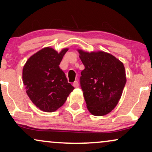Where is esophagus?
Listing matches in <instances>:
<instances>
[{
	"mask_svg": "<svg viewBox=\"0 0 152 152\" xmlns=\"http://www.w3.org/2000/svg\"><path fill=\"white\" fill-rule=\"evenodd\" d=\"M78 82L77 81H74V83H73V86H74L75 88H78Z\"/></svg>",
	"mask_w": 152,
	"mask_h": 152,
	"instance_id": "1",
	"label": "esophagus"
}]
</instances>
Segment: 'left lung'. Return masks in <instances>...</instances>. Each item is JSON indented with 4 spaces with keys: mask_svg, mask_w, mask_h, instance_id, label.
<instances>
[{
    "mask_svg": "<svg viewBox=\"0 0 152 152\" xmlns=\"http://www.w3.org/2000/svg\"><path fill=\"white\" fill-rule=\"evenodd\" d=\"M77 50L85 66L80 83L87 109L94 116L108 114L118 104L126 84L124 64L103 50Z\"/></svg>",
    "mask_w": 152,
    "mask_h": 152,
    "instance_id": "obj_1",
    "label": "left lung"
}]
</instances>
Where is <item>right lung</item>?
<instances>
[{"mask_svg": "<svg viewBox=\"0 0 152 152\" xmlns=\"http://www.w3.org/2000/svg\"><path fill=\"white\" fill-rule=\"evenodd\" d=\"M68 50L64 48L58 53L51 47H45L31 56L23 68L26 94L36 107L45 112H53L61 107L74 89L59 68Z\"/></svg>", "mask_w": 152, "mask_h": 152, "instance_id": "1", "label": "right lung"}]
</instances>
